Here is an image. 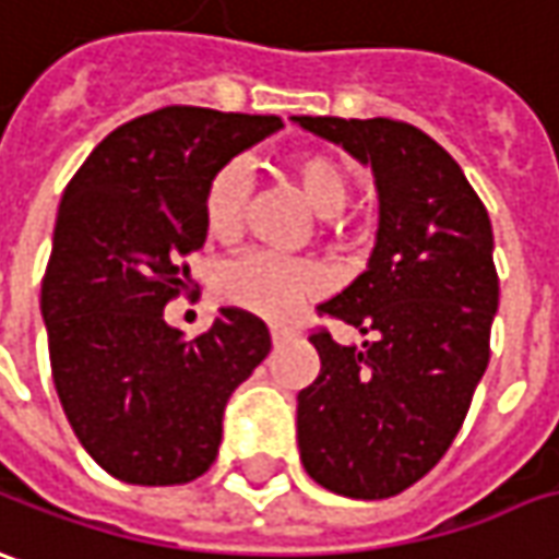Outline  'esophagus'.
<instances>
[{
    "label": "esophagus",
    "instance_id": "esophagus-1",
    "mask_svg": "<svg viewBox=\"0 0 559 559\" xmlns=\"http://www.w3.org/2000/svg\"><path fill=\"white\" fill-rule=\"evenodd\" d=\"M269 336H272V343L281 345V343H287V340H290V330H287V328H272V330H269Z\"/></svg>",
    "mask_w": 559,
    "mask_h": 559
}]
</instances>
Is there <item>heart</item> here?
Returning a JSON list of instances; mask_svg holds the SVG:
<instances>
[{"label":"heart","instance_id":"b5f03b06","mask_svg":"<svg viewBox=\"0 0 559 559\" xmlns=\"http://www.w3.org/2000/svg\"><path fill=\"white\" fill-rule=\"evenodd\" d=\"M294 177L318 216L343 214L352 199V177L333 155H302L294 165ZM250 199L248 158H231L216 170L204 195V223L219 241L238 238L245 226ZM328 290V275L309 260L281 257L272 250H253L226 263L219 272V294L238 309L287 318L306 302Z\"/></svg>","mask_w":559,"mask_h":559}]
</instances>
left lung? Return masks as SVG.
Listing matches in <instances>:
<instances>
[{"mask_svg":"<svg viewBox=\"0 0 559 559\" xmlns=\"http://www.w3.org/2000/svg\"><path fill=\"white\" fill-rule=\"evenodd\" d=\"M373 170L379 229L367 269L318 309L364 343L314 333L321 373L296 394L299 459L314 484L389 499L440 462L489 364L499 311L492 226L453 155L391 119L294 116Z\"/></svg>","mask_w":559,"mask_h":559,"instance_id":"8db88e82","label":"left lung"}]
</instances>
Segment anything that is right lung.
Here are the masks:
<instances>
[{"label": "right lung", "instance_id": "add662e5", "mask_svg": "<svg viewBox=\"0 0 559 559\" xmlns=\"http://www.w3.org/2000/svg\"><path fill=\"white\" fill-rule=\"evenodd\" d=\"M275 131V116L168 106L104 136L60 199L41 281L51 376L79 443L124 484L211 468L231 391L272 348L238 309L186 343L165 306L192 284L214 174Z\"/></svg>", "mask_w": 559, "mask_h": 559}]
</instances>
